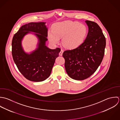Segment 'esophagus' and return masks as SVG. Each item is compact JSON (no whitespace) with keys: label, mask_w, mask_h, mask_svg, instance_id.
I'll return each mask as SVG.
<instances>
[{"label":"esophagus","mask_w":120,"mask_h":120,"mask_svg":"<svg viewBox=\"0 0 120 120\" xmlns=\"http://www.w3.org/2000/svg\"><path fill=\"white\" fill-rule=\"evenodd\" d=\"M63 52H64V51L63 50H61V51H60V52H59V55L60 56H62V55H63Z\"/></svg>","instance_id":"obj_1"}]
</instances>
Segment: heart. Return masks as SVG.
<instances>
[{"label":"heart","instance_id":"heart-1","mask_svg":"<svg viewBox=\"0 0 120 120\" xmlns=\"http://www.w3.org/2000/svg\"><path fill=\"white\" fill-rule=\"evenodd\" d=\"M88 32L87 26L76 21H65L55 23L52 30L48 31L47 36L50 43H58L63 38L62 44L66 48L73 49L80 46Z\"/></svg>","mask_w":120,"mask_h":120}]
</instances>
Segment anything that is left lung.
<instances>
[{"label":"left lung","mask_w":120,"mask_h":120,"mask_svg":"<svg viewBox=\"0 0 120 120\" xmlns=\"http://www.w3.org/2000/svg\"><path fill=\"white\" fill-rule=\"evenodd\" d=\"M85 22L89 31L84 41L78 47L63 54L67 73L76 80H84L94 73L102 62L106 46V39L100 26L93 21Z\"/></svg>","instance_id":"8db88e82"}]
</instances>
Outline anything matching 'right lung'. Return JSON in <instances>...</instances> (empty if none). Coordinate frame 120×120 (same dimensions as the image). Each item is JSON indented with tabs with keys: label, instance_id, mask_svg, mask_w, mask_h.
I'll return each instance as SVG.
<instances>
[{
	"label": "right lung",
	"instance_id": "add662e5",
	"mask_svg": "<svg viewBox=\"0 0 120 120\" xmlns=\"http://www.w3.org/2000/svg\"><path fill=\"white\" fill-rule=\"evenodd\" d=\"M45 22H31L22 26L14 35L12 40V55L19 71L27 79L33 82H42L49 77L55 60L61 49L48 48V28ZM33 32L39 39L38 47L30 54L25 52L22 40L27 34Z\"/></svg>",
	"mask_w": 120,
	"mask_h": 120
}]
</instances>
